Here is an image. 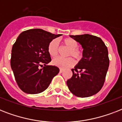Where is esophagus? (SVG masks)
Listing matches in <instances>:
<instances>
[{
	"mask_svg": "<svg viewBox=\"0 0 122 122\" xmlns=\"http://www.w3.org/2000/svg\"><path fill=\"white\" fill-rule=\"evenodd\" d=\"M63 69H60V70H59V73H60L63 72Z\"/></svg>",
	"mask_w": 122,
	"mask_h": 122,
	"instance_id": "1",
	"label": "esophagus"
}]
</instances>
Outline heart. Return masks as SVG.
Wrapping results in <instances>:
<instances>
[{
	"mask_svg": "<svg viewBox=\"0 0 122 122\" xmlns=\"http://www.w3.org/2000/svg\"><path fill=\"white\" fill-rule=\"evenodd\" d=\"M63 44L65 47L68 48L69 51L67 54L68 56H72L77 60L80 61L83 57L82 50L78 47V43L75 39L71 38H66L63 40ZM59 48L58 42L56 39H54L50 42L48 46V52L52 57H56L59 54ZM54 65L59 67L60 68L64 69L73 66L75 63V61L72 57L62 58L56 57L52 61Z\"/></svg>",
	"mask_w": 122,
	"mask_h": 122,
	"instance_id": "1",
	"label": "heart"
}]
</instances>
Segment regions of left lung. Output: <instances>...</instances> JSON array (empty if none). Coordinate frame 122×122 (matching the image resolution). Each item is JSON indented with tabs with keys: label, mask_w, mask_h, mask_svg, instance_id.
<instances>
[{
	"label": "left lung",
	"mask_w": 122,
	"mask_h": 122,
	"mask_svg": "<svg viewBox=\"0 0 122 122\" xmlns=\"http://www.w3.org/2000/svg\"><path fill=\"white\" fill-rule=\"evenodd\" d=\"M81 45L83 57L74 69L67 85L73 94L87 97L96 94L104 85L110 60L107 47L101 38L84 34L70 35Z\"/></svg>",
	"instance_id": "8db88e82"
}]
</instances>
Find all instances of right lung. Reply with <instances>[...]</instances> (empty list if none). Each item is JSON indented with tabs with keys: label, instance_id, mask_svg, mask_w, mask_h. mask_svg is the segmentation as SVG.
<instances>
[{
	"label": "right lung",
	"instance_id": "obj_1",
	"mask_svg": "<svg viewBox=\"0 0 122 122\" xmlns=\"http://www.w3.org/2000/svg\"><path fill=\"white\" fill-rule=\"evenodd\" d=\"M61 35L42 29H31L18 36L12 46L10 66L16 83L24 92H42L59 73L57 66L46 65L51 61L48 52L49 44Z\"/></svg>",
	"mask_w": 122,
	"mask_h": 122
}]
</instances>
